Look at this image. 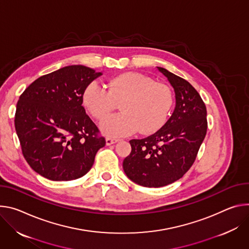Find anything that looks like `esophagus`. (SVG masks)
Listing matches in <instances>:
<instances>
[{"label":"esophagus","mask_w":249,"mask_h":249,"mask_svg":"<svg viewBox=\"0 0 249 249\" xmlns=\"http://www.w3.org/2000/svg\"><path fill=\"white\" fill-rule=\"evenodd\" d=\"M118 142H119V140H116V139H109V137L106 139V144L107 145H112L114 143H117Z\"/></svg>","instance_id":"obj_1"}]
</instances>
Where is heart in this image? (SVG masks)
<instances>
[{
	"label": "heart",
	"instance_id": "heart-1",
	"mask_svg": "<svg viewBox=\"0 0 249 249\" xmlns=\"http://www.w3.org/2000/svg\"><path fill=\"white\" fill-rule=\"evenodd\" d=\"M83 104L97 120H103L121 103L122 114L105 119L100 127L112 137L151 133L166 120L172 105V94L167 86L141 73H125L110 80L108 91L97 81L86 86Z\"/></svg>",
	"mask_w": 249,
	"mask_h": 249
}]
</instances>
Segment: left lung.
Instances as JSON below:
<instances>
[{
	"label": "left lung",
	"instance_id": "8db88e82",
	"mask_svg": "<svg viewBox=\"0 0 249 249\" xmlns=\"http://www.w3.org/2000/svg\"><path fill=\"white\" fill-rule=\"evenodd\" d=\"M175 91L176 107L160 129L142 140H131L123 167L134 183L149 188L169 185L194 163L205 139L207 108L201 96L185 79L157 67Z\"/></svg>",
	"mask_w": 249,
	"mask_h": 249
}]
</instances>
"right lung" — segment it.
Here are the masks:
<instances>
[{"mask_svg":"<svg viewBox=\"0 0 249 249\" xmlns=\"http://www.w3.org/2000/svg\"><path fill=\"white\" fill-rule=\"evenodd\" d=\"M102 75L83 65L60 68L36 79L20 95L15 126L24 159L52 181L84 176L105 137L86 114L83 92Z\"/></svg>","mask_w":249,"mask_h":249,"instance_id":"add662e5","label":"right lung"}]
</instances>
